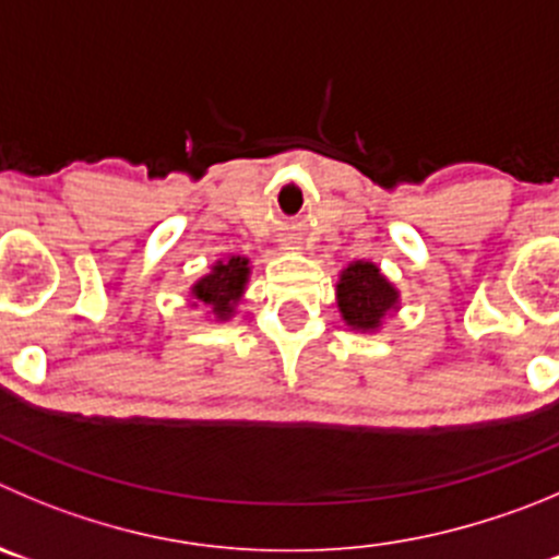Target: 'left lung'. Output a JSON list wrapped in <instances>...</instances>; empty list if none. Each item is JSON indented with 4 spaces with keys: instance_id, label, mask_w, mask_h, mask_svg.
<instances>
[{
    "instance_id": "left-lung-1",
    "label": "left lung",
    "mask_w": 559,
    "mask_h": 559,
    "mask_svg": "<svg viewBox=\"0 0 559 559\" xmlns=\"http://www.w3.org/2000/svg\"><path fill=\"white\" fill-rule=\"evenodd\" d=\"M338 311L356 331H374L391 309H397V289L372 262H353L336 284Z\"/></svg>"
}]
</instances>
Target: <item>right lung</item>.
Listing matches in <instances>:
<instances>
[{
    "mask_svg": "<svg viewBox=\"0 0 559 559\" xmlns=\"http://www.w3.org/2000/svg\"><path fill=\"white\" fill-rule=\"evenodd\" d=\"M248 259L231 255L228 262H217L206 278H201L192 286V297H195L198 304L209 306L221 320H228L234 314L237 300L242 297L245 284H248Z\"/></svg>",
    "mask_w": 559,
    "mask_h": 559,
    "instance_id": "add662e5",
    "label": "right lung"
}]
</instances>
